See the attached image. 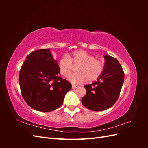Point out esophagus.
<instances>
[{"instance_id": "obj_1", "label": "esophagus", "mask_w": 148, "mask_h": 148, "mask_svg": "<svg viewBox=\"0 0 148 148\" xmlns=\"http://www.w3.org/2000/svg\"><path fill=\"white\" fill-rule=\"evenodd\" d=\"M78 87H79V86H78L77 84H72V89H75Z\"/></svg>"}]
</instances>
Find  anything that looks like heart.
I'll return each instance as SVG.
<instances>
[{
  "label": "heart",
  "mask_w": 148,
  "mask_h": 148,
  "mask_svg": "<svg viewBox=\"0 0 148 148\" xmlns=\"http://www.w3.org/2000/svg\"><path fill=\"white\" fill-rule=\"evenodd\" d=\"M73 64H79L77 67V72L70 75L68 79L73 83L80 84L86 82L88 79L93 82L99 78L104 69V64L94 56L84 50L74 51L69 57H62L58 62V67L62 75L68 77Z\"/></svg>",
  "instance_id": "1"
}]
</instances>
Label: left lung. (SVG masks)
<instances>
[{"label":"left lung","instance_id":"8db88e82","mask_svg":"<svg viewBox=\"0 0 148 148\" xmlns=\"http://www.w3.org/2000/svg\"><path fill=\"white\" fill-rule=\"evenodd\" d=\"M104 69L97 81L85 85L86 94L83 105L93 111L110 108L118 99L124 82V72L119 62L110 56H104Z\"/></svg>","mask_w":148,"mask_h":148}]
</instances>
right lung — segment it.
I'll use <instances>...</instances> for the list:
<instances>
[{
	"instance_id": "add662e5",
	"label": "right lung",
	"mask_w": 148,
	"mask_h": 148,
	"mask_svg": "<svg viewBox=\"0 0 148 148\" xmlns=\"http://www.w3.org/2000/svg\"><path fill=\"white\" fill-rule=\"evenodd\" d=\"M59 74L50 49H39L26 57L20 69L19 83L23 99L31 108L47 112L61 106L71 84Z\"/></svg>"
}]
</instances>
